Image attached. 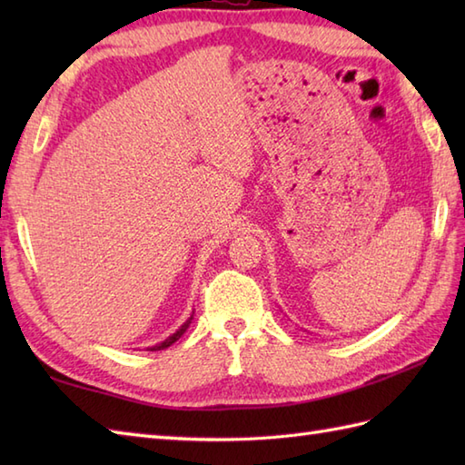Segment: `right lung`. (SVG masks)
<instances>
[{"label": "right lung", "mask_w": 465, "mask_h": 465, "mask_svg": "<svg viewBox=\"0 0 465 465\" xmlns=\"http://www.w3.org/2000/svg\"><path fill=\"white\" fill-rule=\"evenodd\" d=\"M192 320H193V315H190V318H187V322L182 325V328L180 330H177L175 333H172L170 335V338H167V340H163L162 343H157V345H153V348H150V351H157V350H165V348H170V345L172 343H175L177 340H180L182 338V335L185 333V330L187 328H190V323H192Z\"/></svg>", "instance_id": "add662e5"}]
</instances>
